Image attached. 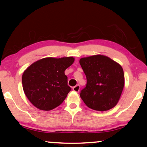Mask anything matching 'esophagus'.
Returning <instances> with one entry per match:
<instances>
[{
  "label": "esophagus",
  "instance_id": "34e87169",
  "mask_svg": "<svg viewBox=\"0 0 147 147\" xmlns=\"http://www.w3.org/2000/svg\"><path fill=\"white\" fill-rule=\"evenodd\" d=\"M80 85H76V86H74V87L73 88V90L74 92H78L80 91Z\"/></svg>",
  "mask_w": 147,
  "mask_h": 147
}]
</instances>
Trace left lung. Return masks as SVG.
<instances>
[{
    "instance_id": "left-lung-1",
    "label": "left lung",
    "mask_w": 147,
    "mask_h": 147,
    "mask_svg": "<svg viewBox=\"0 0 147 147\" xmlns=\"http://www.w3.org/2000/svg\"><path fill=\"white\" fill-rule=\"evenodd\" d=\"M80 63L87 84L80 97L86 105L98 111H106L117 104L124 86L121 65L102 55L81 58Z\"/></svg>"
}]
</instances>
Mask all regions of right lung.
Here are the masks:
<instances>
[{"label": "right lung", "instance_id": "obj_1", "mask_svg": "<svg viewBox=\"0 0 147 147\" xmlns=\"http://www.w3.org/2000/svg\"><path fill=\"white\" fill-rule=\"evenodd\" d=\"M74 61L72 57L43 58L24 71L22 76L24 92L36 108L48 111L63 102L71 90L65 70Z\"/></svg>", "mask_w": 147, "mask_h": 147}]
</instances>
